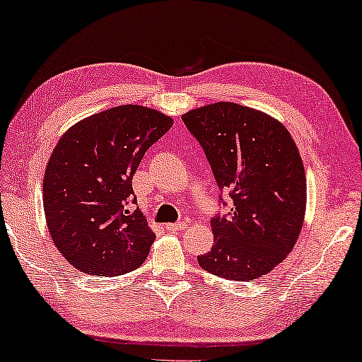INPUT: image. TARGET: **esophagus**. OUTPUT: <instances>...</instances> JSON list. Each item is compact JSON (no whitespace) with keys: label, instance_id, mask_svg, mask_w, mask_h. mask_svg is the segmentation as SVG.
<instances>
[{"label":"esophagus","instance_id":"esophagus-1","mask_svg":"<svg viewBox=\"0 0 362 362\" xmlns=\"http://www.w3.org/2000/svg\"><path fill=\"white\" fill-rule=\"evenodd\" d=\"M187 223H185V221H181V223H173V224H165V227H167V230L170 232H180V230H185L187 229Z\"/></svg>","mask_w":362,"mask_h":362}]
</instances>
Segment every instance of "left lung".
<instances>
[{
	"label": "left lung",
	"instance_id": "8db88e82",
	"mask_svg": "<svg viewBox=\"0 0 362 362\" xmlns=\"http://www.w3.org/2000/svg\"><path fill=\"white\" fill-rule=\"evenodd\" d=\"M233 205L211 219L214 243L197 257L210 274L250 281L269 274L293 251L307 205L305 170L280 120L232 101L182 114Z\"/></svg>",
	"mask_w": 362,
	"mask_h": 362
}]
</instances>
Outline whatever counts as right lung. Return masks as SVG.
<instances>
[{
    "label": "right lung",
    "mask_w": 362,
    "mask_h": 362,
    "mask_svg": "<svg viewBox=\"0 0 362 362\" xmlns=\"http://www.w3.org/2000/svg\"><path fill=\"white\" fill-rule=\"evenodd\" d=\"M173 125L163 112L122 105L68 129L50 154L42 204L62 256L84 274L117 276L138 269L156 233L143 213L125 205L139 162Z\"/></svg>",
    "instance_id": "obj_1"
}]
</instances>
